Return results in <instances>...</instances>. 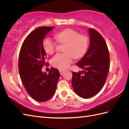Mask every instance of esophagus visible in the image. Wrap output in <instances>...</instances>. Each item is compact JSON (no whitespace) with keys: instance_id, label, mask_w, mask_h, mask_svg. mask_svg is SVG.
I'll return each mask as SVG.
<instances>
[{"instance_id":"1","label":"esophagus","mask_w":129,"mask_h":129,"mask_svg":"<svg viewBox=\"0 0 129 129\" xmlns=\"http://www.w3.org/2000/svg\"><path fill=\"white\" fill-rule=\"evenodd\" d=\"M59 72H60V73L61 75H63V74L64 73V71H63V70H60Z\"/></svg>"}]
</instances>
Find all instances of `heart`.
Instances as JSON below:
<instances>
[{"label": "heart", "mask_w": 129, "mask_h": 129, "mask_svg": "<svg viewBox=\"0 0 129 129\" xmlns=\"http://www.w3.org/2000/svg\"><path fill=\"white\" fill-rule=\"evenodd\" d=\"M57 41L66 44L64 54H56L51 60L52 64L60 69H67L73 61V56L79 58L86 52L88 47V38L84 35H80L77 31L66 29L55 34ZM42 46L47 53L53 54L55 51L56 43L49 37H46L42 41Z\"/></svg>", "instance_id": "obj_1"}]
</instances>
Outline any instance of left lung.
Returning a JSON list of instances; mask_svg holds the SVG:
<instances>
[{
    "mask_svg": "<svg viewBox=\"0 0 129 129\" xmlns=\"http://www.w3.org/2000/svg\"><path fill=\"white\" fill-rule=\"evenodd\" d=\"M90 45L87 52L76 65L84 69L72 72V85L76 94L83 99L96 95L102 88L110 68L109 53L106 42L97 30L89 28Z\"/></svg>",
    "mask_w": 129,
    "mask_h": 129,
    "instance_id": "8db88e82",
    "label": "left lung"
}]
</instances>
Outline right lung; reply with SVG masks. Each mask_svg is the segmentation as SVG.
Listing matches in <instances>:
<instances>
[{
    "label": "right lung",
    "mask_w": 129,
    "mask_h": 129,
    "mask_svg": "<svg viewBox=\"0 0 129 129\" xmlns=\"http://www.w3.org/2000/svg\"><path fill=\"white\" fill-rule=\"evenodd\" d=\"M54 28L41 27L34 29L25 39L19 53L18 68L22 83L28 94L38 102H45L54 95L60 76L59 71L53 67L48 74L41 71L46 64V55L42 41Z\"/></svg>",
    "instance_id": "right-lung-1"
}]
</instances>
